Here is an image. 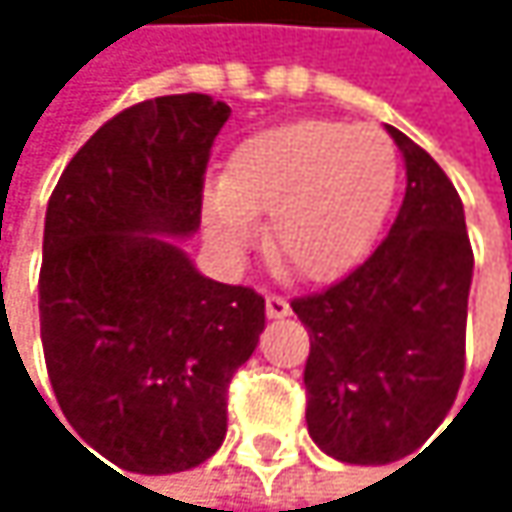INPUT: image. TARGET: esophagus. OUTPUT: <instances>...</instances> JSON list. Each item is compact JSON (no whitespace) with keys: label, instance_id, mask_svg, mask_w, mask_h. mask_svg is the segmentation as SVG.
<instances>
[{"label":"esophagus","instance_id":"1","mask_svg":"<svg viewBox=\"0 0 512 512\" xmlns=\"http://www.w3.org/2000/svg\"><path fill=\"white\" fill-rule=\"evenodd\" d=\"M287 314H290V302H287L284 296L269 293V296H266V317H269V320H281V317H287Z\"/></svg>","mask_w":512,"mask_h":512}]
</instances>
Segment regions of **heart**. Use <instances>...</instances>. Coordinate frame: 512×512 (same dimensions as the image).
<instances>
[{"instance_id":"heart-1","label":"heart","mask_w":512,"mask_h":512,"mask_svg":"<svg viewBox=\"0 0 512 512\" xmlns=\"http://www.w3.org/2000/svg\"><path fill=\"white\" fill-rule=\"evenodd\" d=\"M400 186V156L373 124L305 118L243 139L225 177L207 186V234L240 263L266 216L269 257L311 281L335 278L367 255Z\"/></svg>"}]
</instances>
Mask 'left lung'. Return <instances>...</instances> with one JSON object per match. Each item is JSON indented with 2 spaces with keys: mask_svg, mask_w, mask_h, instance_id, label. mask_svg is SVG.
Listing matches in <instances>:
<instances>
[{
  "mask_svg": "<svg viewBox=\"0 0 512 512\" xmlns=\"http://www.w3.org/2000/svg\"><path fill=\"white\" fill-rule=\"evenodd\" d=\"M406 198L388 237L320 293L290 302L311 335L308 433L329 457L385 465L418 451L451 412L465 370L474 255L462 201L409 136Z\"/></svg>",
  "mask_w": 512,
  "mask_h": 512,
  "instance_id": "obj_1",
  "label": "left lung"
}]
</instances>
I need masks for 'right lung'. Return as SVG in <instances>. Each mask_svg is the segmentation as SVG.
<instances>
[{
  "instance_id": "1",
  "label": "right lung",
  "mask_w": 512,
  "mask_h": 512,
  "mask_svg": "<svg viewBox=\"0 0 512 512\" xmlns=\"http://www.w3.org/2000/svg\"><path fill=\"white\" fill-rule=\"evenodd\" d=\"M228 118L207 94L136 103L52 189L38 281L47 373L76 442L124 471L174 474L219 451L228 385L266 323L260 293L201 275L165 240L198 231Z\"/></svg>"
}]
</instances>
